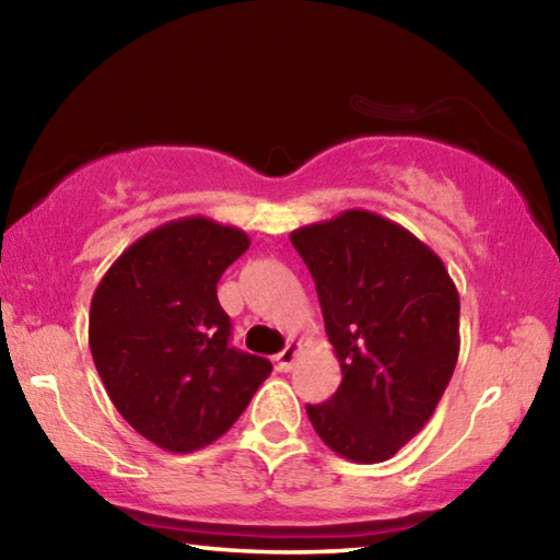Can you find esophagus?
I'll return each instance as SVG.
<instances>
[{"instance_id":"1","label":"esophagus","mask_w":560,"mask_h":560,"mask_svg":"<svg viewBox=\"0 0 560 560\" xmlns=\"http://www.w3.org/2000/svg\"><path fill=\"white\" fill-rule=\"evenodd\" d=\"M299 350H301V346H299V343H293V340H291V343H289L287 348H283L281 353H277V358H273V360H277V368H279L281 373L291 371V365H293V360H296Z\"/></svg>"}]
</instances>
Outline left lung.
<instances>
[{"instance_id":"left-lung-1","label":"left lung","mask_w":560,"mask_h":560,"mask_svg":"<svg viewBox=\"0 0 560 560\" xmlns=\"http://www.w3.org/2000/svg\"><path fill=\"white\" fill-rule=\"evenodd\" d=\"M314 277L340 363L334 397L306 405L320 440L360 464L390 459L420 432L459 358V293L412 232L368 210L291 232Z\"/></svg>"}]
</instances>
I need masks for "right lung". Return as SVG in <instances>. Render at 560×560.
Instances as JSON below:
<instances>
[{
    "label": "right lung",
    "instance_id": "1",
    "mask_svg": "<svg viewBox=\"0 0 560 560\" xmlns=\"http://www.w3.org/2000/svg\"><path fill=\"white\" fill-rule=\"evenodd\" d=\"M246 249L236 226L183 217L132 242L93 293L89 346L108 397L167 452L220 440L271 373L267 358L230 346L217 301V281Z\"/></svg>",
    "mask_w": 560,
    "mask_h": 560
}]
</instances>
